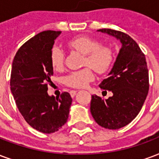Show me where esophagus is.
<instances>
[{
	"instance_id": "obj_1",
	"label": "esophagus",
	"mask_w": 159,
	"mask_h": 159,
	"mask_svg": "<svg viewBox=\"0 0 159 159\" xmlns=\"http://www.w3.org/2000/svg\"><path fill=\"white\" fill-rule=\"evenodd\" d=\"M76 92H77V91H75V90H71V91H70V96H71L72 98L75 97V95L76 94Z\"/></svg>"
}]
</instances>
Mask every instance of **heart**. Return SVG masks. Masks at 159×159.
<instances>
[{
    "label": "heart",
    "instance_id": "1",
    "mask_svg": "<svg viewBox=\"0 0 159 159\" xmlns=\"http://www.w3.org/2000/svg\"><path fill=\"white\" fill-rule=\"evenodd\" d=\"M70 49L78 51L85 56L83 66H91L98 73H105L111 66L114 60L112 50L100 45L98 40L87 36H80L68 42ZM50 63L55 70L61 69L64 65V53L59 47L54 46L50 51ZM94 79V74L91 68L70 72L66 76L65 83L73 88H84L89 82Z\"/></svg>",
    "mask_w": 159,
    "mask_h": 159
}]
</instances>
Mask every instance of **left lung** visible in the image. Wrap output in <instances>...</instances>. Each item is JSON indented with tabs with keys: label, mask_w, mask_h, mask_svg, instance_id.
<instances>
[{
	"label": "left lung",
	"mask_w": 159,
	"mask_h": 159,
	"mask_svg": "<svg viewBox=\"0 0 159 159\" xmlns=\"http://www.w3.org/2000/svg\"><path fill=\"white\" fill-rule=\"evenodd\" d=\"M97 31L116 38L121 48L108 78L99 84L113 95L107 99L93 95L90 111L98 125L116 130L130 123L142 109L149 90L148 70L144 54L129 35L109 29Z\"/></svg>",
	"instance_id": "1"
}]
</instances>
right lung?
<instances>
[{"label": "right lung", "mask_w": 159, "mask_h": 159, "mask_svg": "<svg viewBox=\"0 0 159 159\" xmlns=\"http://www.w3.org/2000/svg\"><path fill=\"white\" fill-rule=\"evenodd\" d=\"M61 31H43L26 42L14 57L11 91L27 123L43 133H53L67 121L72 98L68 93L60 97L48 94L53 76L50 51Z\"/></svg>", "instance_id": "obj_1"}]
</instances>
